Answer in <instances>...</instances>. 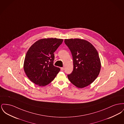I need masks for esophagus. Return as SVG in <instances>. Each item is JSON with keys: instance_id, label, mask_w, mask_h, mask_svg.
I'll return each mask as SVG.
<instances>
[{"instance_id": "obj_1", "label": "esophagus", "mask_w": 124, "mask_h": 124, "mask_svg": "<svg viewBox=\"0 0 124 124\" xmlns=\"http://www.w3.org/2000/svg\"><path fill=\"white\" fill-rule=\"evenodd\" d=\"M64 67H61V70L62 71H64Z\"/></svg>"}]
</instances>
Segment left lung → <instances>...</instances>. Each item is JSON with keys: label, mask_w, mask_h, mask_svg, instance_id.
Listing matches in <instances>:
<instances>
[{"label": "left lung", "mask_w": 124, "mask_h": 124, "mask_svg": "<svg viewBox=\"0 0 124 124\" xmlns=\"http://www.w3.org/2000/svg\"><path fill=\"white\" fill-rule=\"evenodd\" d=\"M71 52L73 69L68 79L79 88L87 87L96 79L101 69L99 54L94 46L85 40L65 39Z\"/></svg>", "instance_id": "obj_1"}]
</instances>
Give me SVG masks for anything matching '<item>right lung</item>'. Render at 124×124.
Wrapping results in <instances>:
<instances>
[{
    "mask_svg": "<svg viewBox=\"0 0 124 124\" xmlns=\"http://www.w3.org/2000/svg\"><path fill=\"white\" fill-rule=\"evenodd\" d=\"M63 41L56 38L42 39L29 48L24 60V70L33 83L44 86L54 79L60 69L53 65L54 52Z\"/></svg>",
    "mask_w": 124,
    "mask_h": 124,
    "instance_id": "add662e5",
    "label": "right lung"
}]
</instances>
